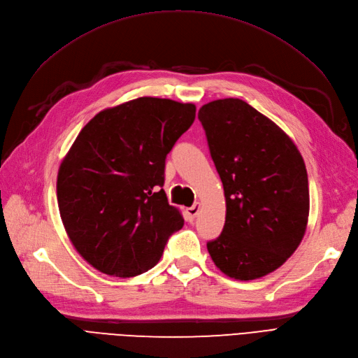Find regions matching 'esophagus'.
I'll return each instance as SVG.
<instances>
[{
	"instance_id": "34e87169",
	"label": "esophagus",
	"mask_w": 358,
	"mask_h": 358,
	"mask_svg": "<svg viewBox=\"0 0 358 358\" xmlns=\"http://www.w3.org/2000/svg\"><path fill=\"white\" fill-rule=\"evenodd\" d=\"M199 212H200V203L192 204L191 208H188V209H187V213H188V220L192 222L194 220H196V216L199 215Z\"/></svg>"
}]
</instances>
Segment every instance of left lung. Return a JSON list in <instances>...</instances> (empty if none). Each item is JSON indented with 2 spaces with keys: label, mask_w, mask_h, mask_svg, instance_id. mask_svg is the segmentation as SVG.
<instances>
[{
  "label": "left lung",
  "mask_w": 358,
  "mask_h": 358,
  "mask_svg": "<svg viewBox=\"0 0 358 358\" xmlns=\"http://www.w3.org/2000/svg\"><path fill=\"white\" fill-rule=\"evenodd\" d=\"M199 119L225 196V224L208 251L227 276L263 278L299 248L309 216V185L294 142L239 99L215 100Z\"/></svg>",
  "instance_id": "8db88e82"
}]
</instances>
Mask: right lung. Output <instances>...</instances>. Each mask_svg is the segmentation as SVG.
<instances>
[{
    "label": "right lung",
    "mask_w": 358,
    "mask_h": 358,
    "mask_svg": "<svg viewBox=\"0 0 358 358\" xmlns=\"http://www.w3.org/2000/svg\"><path fill=\"white\" fill-rule=\"evenodd\" d=\"M196 106L140 96L96 113L64 157L59 215L73 246L100 272L131 278L152 268L183 218L170 206L166 157Z\"/></svg>",
    "instance_id": "1"
}]
</instances>
